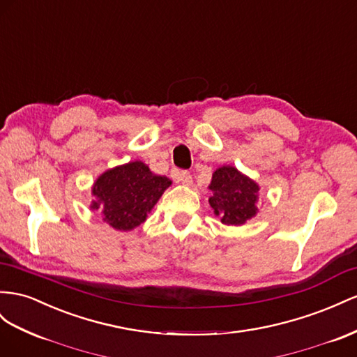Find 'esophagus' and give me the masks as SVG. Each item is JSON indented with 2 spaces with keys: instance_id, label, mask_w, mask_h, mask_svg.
<instances>
[{
  "instance_id": "esophagus-1",
  "label": "esophagus",
  "mask_w": 357,
  "mask_h": 357,
  "mask_svg": "<svg viewBox=\"0 0 357 357\" xmlns=\"http://www.w3.org/2000/svg\"><path fill=\"white\" fill-rule=\"evenodd\" d=\"M174 180L183 183V185H188L189 186L190 183H192V176L189 174L188 171H177L176 174H174Z\"/></svg>"
}]
</instances>
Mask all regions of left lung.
Masks as SVG:
<instances>
[{
  "label": "left lung",
  "mask_w": 357,
  "mask_h": 357,
  "mask_svg": "<svg viewBox=\"0 0 357 357\" xmlns=\"http://www.w3.org/2000/svg\"><path fill=\"white\" fill-rule=\"evenodd\" d=\"M208 189L213 192L208 198L210 207L222 224L238 227L257 215L259 186L234 167L218 168Z\"/></svg>",
  "instance_id": "8db88e82"
}]
</instances>
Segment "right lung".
Wrapping results in <instances>:
<instances>
[{"label":"right lung","mask_w":357,"mask_h":357,"mask_svg":"<svg viewBox=\"0 0 357 357\" xmlns=\"http://www.w3.org/2000/svg\"><path fill=\"white\" fill-rule=\"evenodd\" d=\"M171 180L153 174L141 160L105 171L93 185L91 208L119 231H130L147 219Z\"/></svg>","instance_id":"obj_1"}]
</instances>
